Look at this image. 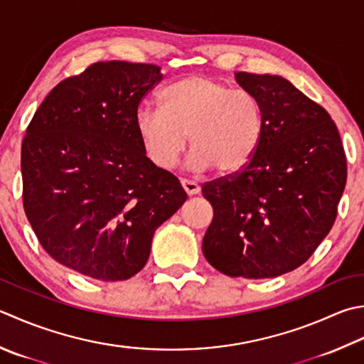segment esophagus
Returning a JSON list of instances; mask_svg holds the SVG:
<instances>
[{
  "label": "esophagus",
  "instance_id": "1",
  "mask_svg": "<svg viewBox=\"0 0 364 364\" xmlns=\"http://www.w3.org/2000/svg\"><path fill=\"white\" fill-rule=\"evenodd\" d=\"M181 186H183L184 191H186L188 196H196V194H198V192H200V186H198V184L194 183V181L181 180Z\"/></svg>",
  "mask_w": 364,
  "mask_h": 364
}]
</instances>
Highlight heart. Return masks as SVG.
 I'll return each mask as SVG.
<instances>
[{
    "instance_id": "b5f03b06",
    "label": "heart",
    "mask_w": 364,
    "mask_h": 364,
    "mask_svg": "<svg viewBox=\"0 0 364 364\" xmlns=\"http://www.w3.org/2000/svg\"><path fill=\"white\" fill-rule=\"evenodd\" d=\"M161 107H140L135 127L146 158L172 168L186 146L194 172L215 167L218 175L241 172L254 159L263 137L257 99L205 75H189L161 92Z\"/></svg>"
}]
</instances>
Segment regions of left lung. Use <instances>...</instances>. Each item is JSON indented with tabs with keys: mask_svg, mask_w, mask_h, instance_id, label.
I'll return each mask as SVG.
<instances>
[{
	"mask_svg": "<svg viewBox=\"0 0 364 364\" xmlns=\"http://www.w3.org/2000/svg\"><path fill=\"white\" fill-rule=\"evenodd\" d=\"M235 80L259 101L263 137L246 168L203 184L215 216L202 251L230 277H276L303 265L331 230L346 153L328 112L284 77L237 73Z\"/></svg>",
	"mask_w": 364,
	"mask_h": 364,
	"instance_id": "1",
	"label": "left lung"
}]
</instances>
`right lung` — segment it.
Segmentation results:
<instances>
[{
	"mask_svg": "<svg viewBox=\"0 0 364 364\" xmlns=\"http://www.w3.org/2000/svg\"><path fill=\"white\" fill-rule=\"evenodd\" d=\"M162 80L154 64L95 63L48 92L21 141L23 208L48 255L83 276L124 281L149 257L156 229L186 202L156 167L135 115Z\"/></svg>",
	"mask_w": 364,
	"mask_h": 364,
	"instance_id": "obj_1",
	"label": "right lung"
}]
</instances>
